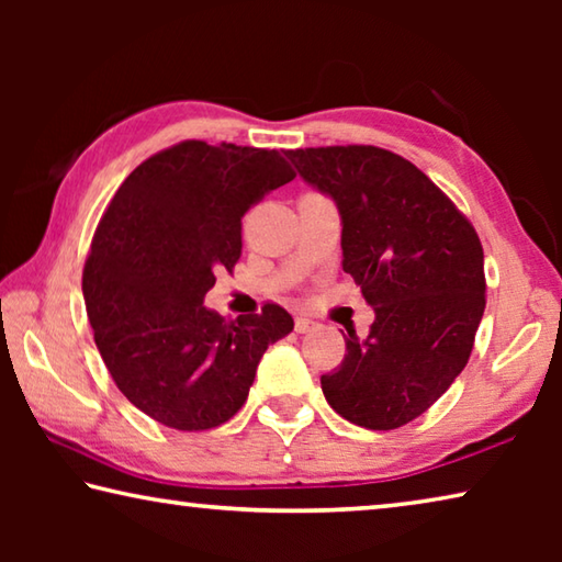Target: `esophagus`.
<instances>
[{
  "instance_id": "esophagus-1",
  "label": "esophagus",
  "mask_w": 562,
  "mask_h": 562,
  "mask_svg": "<svg viewBox=\"0 0 562 562\" xmlns=\"http://www.w3.org/2000/svg\"><path fill=\"white\" fill-rule=\"evenodd\" d=\"M315 327H317L315 322L307 319V317H297V319H294V329H297L300 335H307V331H312Z\"/></svg>"
}]
</instances>
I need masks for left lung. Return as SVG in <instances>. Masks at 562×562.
<instances>
[{
    "label": "left lung",
    "mask_w": 562,
    "mask_h": 562,
    "mask_svg": "<svg viewBox=\"0 0 562 562\" xmlns=\"http://www.w3.org/2000/svg\"><path fill=\"white\" fill-rule=\"evenodd\" d=\"M300 178L335 201L341 268L374 322L349 331L322 376L329 406L372 431L422 416L471 357L486 310L483 247L473 225L406 158L376 146L288 150Z\"/></svg>",
    "instance_id": "8db88e82"
}]
</instances>
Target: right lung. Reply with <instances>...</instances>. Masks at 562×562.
<instances>
[{"label": "right lung", "instance_id": "1", "mask_svg": "<svg viewBox=\"0 0 562 562\" xmlns=\"http://www.w3.org/2000/svg\"><path fill=\"white\" fill-rule=\"evenodd\" d=\"M292 178L278 150L183 140L133 170L103 213L83 268L87 315L121 394L158 424H225L265 349L292 331L280 304L235 322L203 304L240 258L243 215Z\"/></svg>", "mask_w": 562, "mask_h": 562}]
</instances>
